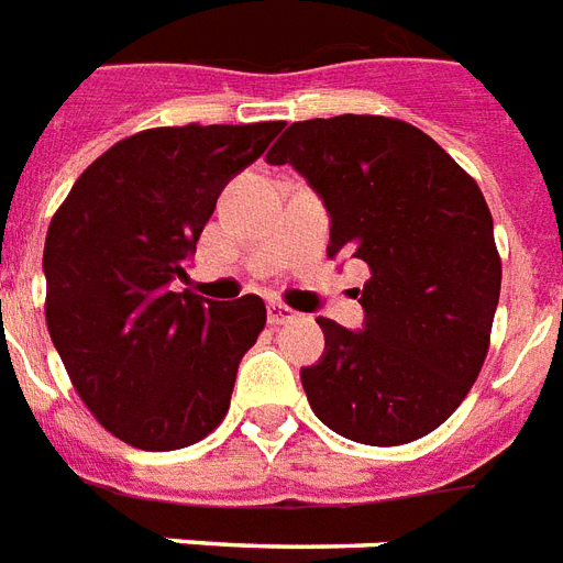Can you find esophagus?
Masks as SVG:
<instances>
[{
    "instance_id": "1",
    "label": "esophagus",
    "mask_w": 563,
    "mask_h": 563,
    "mask_svg": "<svg viewBox=\"0 0 563 563\" xmlns=\"http://www.w3.org/2000/svg\"><path fill=\"white\" fill-rule=\"evenodd\" d=\"M298 319L295 310H289L286 303H268V322L271 324H289Z\"/></svg>"
}]
</instances>
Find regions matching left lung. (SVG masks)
<instances>
[{"instance_id":"left-lung-1","label":"left lung","mask_w":563,"mask_h":563,"mask_svg":"<svg viewBox=\"0 0 563 563\" xmlns=\"http://www.w3.org/2000/svg\"><path fill=\"white\" fill-rule=\"evenodd\" d=\"M265 161L289 164L319 194L328 256L373 274L361 331L316 319L324 352L301 369L316 418L376 448L441 427L481 373L501 292L477 181L432 136L385 115L295 122Z\"/></svg>"}]
</instances>
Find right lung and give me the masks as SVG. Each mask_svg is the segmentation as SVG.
I'll return each instance as SVG.
<instances>
[{"mask_svg": "<svg viewBox=\"0 0 563 563\" xmlns=\"http://www.w3.org/2000/svg\"><path fill=\"white\" fill-rule=\"evenodd\" d=\"M283 122L133 133L82 173L44 241L47 328L95 418L140 451H178L227 418L260 295L169 292L214 214Z\"/></svg>", "mask_w": 563, "mask_h": 563, "instance_id": "add662e5", "label": "right lung"}]
</instances>
